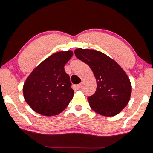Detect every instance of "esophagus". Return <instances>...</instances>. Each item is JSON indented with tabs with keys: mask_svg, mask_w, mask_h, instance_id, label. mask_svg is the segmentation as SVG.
Instances as JSON below:
<instances>
[{
	"mask_svg": "<svg viewBox=\"0 0 153 153\" xmlns=\"http://www.w3.org/2000/svg\"><path fill=\"white\" fill-rule=\"evenodd\" d=\"M82 85H83V84H82V83H79V84H78V85H77L76 86L77 89H80L82 88Z\"/></svg>",
	"mask_w": 153,
	"mask_h": 153,
	"instance_id": "obj_1",
	"label": "esophagus"
}]
</instances>
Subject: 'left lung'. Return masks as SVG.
<instances>
[{"label":"left lung","instance_id":"left-lung-1","mask_svg":"<svg viewBox=\"0 0 153 153\" xmlns=\"http://www.w3.org/2000/svg\"><path fill=\"white\" fill-rule=\"evenodd\" d=\"M75 55L92 70L97 89L87 97L90 107L100 115L114 116L125 108L130 99L131 84L119 64L102 52L77 48Z\"/></svg>","mask_w":153,"mask_h":153}]
</instances>
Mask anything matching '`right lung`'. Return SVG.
<instances>
[{
  "label": "right lung",
  "instance_id": "right-lung-1",
  "mask_svg": "<svg viewBox=\"0 0 153 153\" xmlns=\"http://www.w3.org/2000/svg\"><path fill=\"white\" fill-rule=\"evenodd\" d=\"M73 55L71 51L52 54L35 68L23 87L26 102L39 114H59L69 105L74 91L64 66Z\"/></svg>",
  "mask_w": 153,
  "mask_h": 153
}]
</instances>
